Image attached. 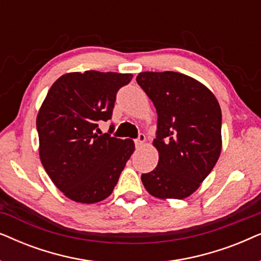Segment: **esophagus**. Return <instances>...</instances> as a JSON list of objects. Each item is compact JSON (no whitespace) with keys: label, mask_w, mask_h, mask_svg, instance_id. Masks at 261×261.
I'll list each match as a JSON object with an SVG mask.
<instances>
[{"label":"esophagus","mask_w":261,"mask_h":261,"mask_svg":"<svg viewBox=\"0 0 261 261\" xmlns=\"http://www.w3.org/2000/svg\"><path fill=\"white\" fill-rule=\"evenodd\" d=\"M146 142V137L144 134H139V137H138V139L137 140H135V146H137V147L139 148V147H141L142 145H144Z\"/></svg>","instance_id":"1"}]
</instances>
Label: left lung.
Listing matches in <instances>:
<instances>
[{
	"mask_svg": "<svg viewBox=\"0 0 261 261\" xmlns=\"http://www.w3.org/2000/svg\"><path fill=\"white\" fill-rule=\"evenodd\" d=\"M158 114V165L141 176L149 195L183 199L201 187L219 160L222 148V114L215 95L195 78L164 71L137 76Z\"/></svg>",
	"mask_w": 261,
	"mask_h": 261,
	"instance_id": "1",
	"label": "left lung"
}]
</instances>
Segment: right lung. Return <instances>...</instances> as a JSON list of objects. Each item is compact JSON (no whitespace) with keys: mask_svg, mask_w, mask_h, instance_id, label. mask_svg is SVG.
I'll return each mask as SVG.
<instances>
[{"mask_svg":"<svg viewBox=\"0 0 261 261\" xmlns=\"http://www.w3.org/2000/svg\"><path fill=\"white\" fill-rule=\"evenodd\" d=\"M132 78L95 70L65 73L39 109V156L53 184L71 201L92 204L109 197L133 154V140L102 134L98 128L112 117L116 92Z\"/></svg>","mask_w":261,"mask_h":261,"instance_id":"obj_1","label":"right lung"}]
</instances>
